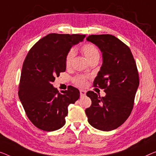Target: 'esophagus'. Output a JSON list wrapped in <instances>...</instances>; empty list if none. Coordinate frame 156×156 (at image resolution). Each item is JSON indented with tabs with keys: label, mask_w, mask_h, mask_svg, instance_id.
<instances>
[{
	"label": "esophagus",
	"mask_w": 156,
	"mask_h": 156,
	"mask_svg": "<svg viewBox=\"0 0 156 156\" xmlns=\"http://www.w3.org/2000/svg\"><path fill=\"white\" fill-rule=\"evenodd\" d=\"M80 94L81 96H85V95L86 94V91L84 90H80Z\"/></svg>",
	"instance_id": "obj_1"
}]
</instances>
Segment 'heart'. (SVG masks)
Segmentation results:
<instances>
[{
  "label": "heart",
  "instance_id": "obj_1",
  "mask_svg": "<svg viewBox=\"0 0 156 156\" xmlns=\"http://www.w3.org/2000/svg\"><path fill=\"white\" fill-rule=\"evenodd\" d=\"M81 51L91 63L94 62H98L99 58H100V52H99L98 48L93 44H85L81 48ZM75 55L76 50L74 48L70 49L69 52L66 53V57H65V65L66 67H70L71 66ZM87 76L84 75H77L73 78L72 80H73L74 84L78 86V87H84L87 83Z\"/></svg>",
  "mask_w": 156,
  "mask_h": 156
}]
</instances>
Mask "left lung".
Here are the masks:
<instances>
[{"mask_svg": "<svg viewBox=\"0 0 156 156\" xmlns=\"http://www.w3.org/2000/svg\"><path fill=\"white\" fill-rule=\"evenodd\" d=\"M87 41L102 52L103 64L93 85L104 89L106 96L88 91L92 104L85 113L93 127L111 131L123 124L132 112L139 84L137 67L128 46L114 36L90 35Z\"/></svg>", "mask_w": 156, "mask_h": 156, "instance_id": "obj_1", "label": "left lung"}]
</instances>
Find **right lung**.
Returning a JSON list of instances; mask_svg holds the SVG:
<instances>
[{"mask_svg": "<svg viewBox=\"0 0 156 156\" xmlns=\"http://www.w3.org/2000/svg\"><path fill=\"white\" fill-rule=\"evenodd\" d=\"M85 35L50 34L28 52L19 85V97L27 117L38 129L55 131L64 126L68 106L80 97L77 88L68 87L59 93L52 84L66 71L65 57Z\"/></svg>", "mask_w": 156, "mask_h": 156, "instance_id": "right-lung-1", "label": "right lung"}]
</instances>
